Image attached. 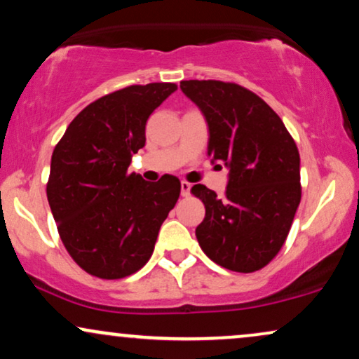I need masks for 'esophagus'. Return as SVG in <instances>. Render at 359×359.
Returning a JSON list of instances; mask_svg holds the SVG:
<instances>
[{
    "label": "esophagus",
    "instance_id": "obj_1",
    "mask_svg": "<svg viewBox=\"0 0 359 359\" xmlns=\"http://www.w3.org/2000/svg\"><path fill=\"white\" fill-rule=\"evenodd\" d=\"M191 187H192V185L189 182H185V180L180 182V194H182V197L191 196Z\"/></svg>",
    "mask_w": 359,
    "mask_h": 359
}]
</instances>
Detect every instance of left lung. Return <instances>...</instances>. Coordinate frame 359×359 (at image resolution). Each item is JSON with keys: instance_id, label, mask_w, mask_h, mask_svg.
<instances>
[{"instance_id": "obj_1", "label": "left lung", "mask_w": 359, "mask_h": 359, "mask_svg": "<svg viewBox=\"0 0 359 359\" xmlns=\"http://www.w3.org/2000/svg\"><path fill=\"white\" fill-rule=\"evenodd\" d=\"M180 88L205 116L209 157L229 168L224 197L202 184L191 191L205 205L198 245L229 271L262 269L283 248L301 202L296 142L279 115L244 86L184 80Z\"/></svg>"}]
</instances>
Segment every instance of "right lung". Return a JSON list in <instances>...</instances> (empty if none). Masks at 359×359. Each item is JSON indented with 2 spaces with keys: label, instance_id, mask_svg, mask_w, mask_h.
<instances>
[{
  "label": "right lung",
  "instance_id": "1",
  "mask_svg": "<svg viewBox=\"0 0 359 359\" xmlns=\"http://www.w3.org/2000/svg\"><path fill=\"white\" fill-rule=\"evenodd\" d=\"M175 83L132 85L85 107L51 155L46 197L73 261L100 279H122L152 256L180 180L147 182L128 172L145 123Z\"/></svg>",
  "mask_w": 359,
  "mask_h": 359
}]
</instances>
